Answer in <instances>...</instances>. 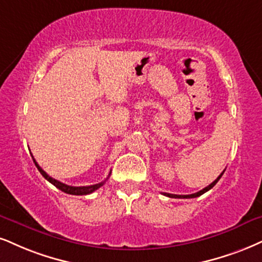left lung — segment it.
I'll return each mask as SVG.
<instances>
[{
    "mask_svg": "<svg viewBox=\"0 0 262 262\" xmlns=\"http://www.w3.org/2000/svg\"><path fill=\"white\" fill-rule=\"evenodd\" d=\"M224 172H225V170H224V171H222V173H221V175H220V176H219V177H217V179H216V180L214 181V182H212V183H210V185H209L208 187H205V188H203L202 190H199V192H196V193H193V194H187V195H180V194H170V193H163V194H164V195H166V196H170V198H183V199H185V198H196V196H199V195L204 194V193H205V192H208V190H209V189H211V188H212V187H214V186L216 185V183H217V181L221 179V176H222V175H224Z\"/></svg>",
    "mask_w": 262,
    "mask_h": 262,
    "instance_id": "left-lung-1",
    "label": "left lung"
}]
</instances>
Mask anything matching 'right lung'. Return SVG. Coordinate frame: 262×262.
Instances as JSON below:
<instances>
[{
    "label": "right lung",
    "mask_w": 262,
    "mask_h": 262,
    "mask_svg": "<svg viewBox=\"0 0 262 262\" xmlns=\"http://www.w3.org/2000/svg\"><path fill=\"white\" fill-rule=\"evenodd\" d=\"M31 157H32V154H31ZM32 160H34L35 165H36L37 170L41 172V175L43 176L45 179H46V180L48 181V182H51L53 186H56L58 189H60V190H62V192H64V193H68V194H73V195H86V194H90V193L95 192V190L98 189L99 187H102L103 185H104L105 181L109 179V176H108L104 181H103V182L97 183V185H92V186H82V187L68 186V185H66V183H62V182H60V181H57L56 179H53V177L48 176L47 173L45 172V171L41 169L40 165H38V164L36 163V160L34 159V157H32ZM109 175H111V173H109Z\"/></svg>",
    "instance_id": "1"
}]
</instances>
